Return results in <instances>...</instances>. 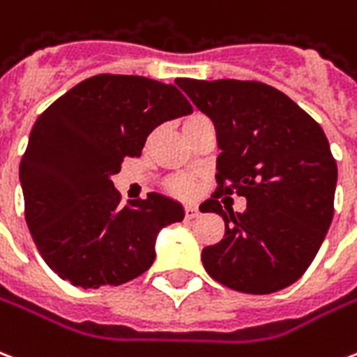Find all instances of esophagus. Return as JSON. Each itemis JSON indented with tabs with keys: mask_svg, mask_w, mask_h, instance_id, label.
<instances>
[{
	"mask_svg": "<svg viewBox=\"0 0 357 357\" xmlns=\"http://www.w3.org/2000/svg\"><path fill=\"white\" fill-rule=\"evenodd\" d=\"M198 213L200 211H198L197 206H185V217L187 219H195V217H198Z\"/></svg>",
	"mask_w": 357,
	"mask_h": 357,
	"instance_id": "1",
	"label": "esophagus"
}]
</instances>
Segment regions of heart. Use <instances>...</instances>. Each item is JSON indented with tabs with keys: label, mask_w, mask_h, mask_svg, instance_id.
I'll use <instances>...</instances> for the list:
<instances>
[{
	"label": "heart",
	"mask_w": 357,
	"mask_h": 357,
	"mask_svg": "<svg viewBox=\"0 0 357 357\" xmlns=\"http://www.w3.org/2000/svg\"><path fill=\"white\" fill-rule=\"evenodd\" d=\"M206 121H208V118H204V116H200V114H192V116L183 119L181 129H183L185 136H187L190 130H195L197 127L206 123ZM172 190L176 192V195H179V197H187V195H190V190H192V185L187 183V181H176V183L172 185Z\"/></svg>",
	"instance_id": "1"
}]
</instances>
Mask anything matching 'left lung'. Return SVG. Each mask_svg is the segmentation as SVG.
Masks as SVG:
<instances>
[{"instance_id":"8db88e82","label":"left lung","mask_w":357,"mask_h":357,"mask_svg":"<svg viewBox=\"0 0 357 357\" xmlns=\"http://www.w3.org/2000/svg\"><path fill=\"white\" fill-rule=\"evenodd\" d=\"M215 125L217 190L200 206L219 213L225 238L202 251L211 279L245 294L290 287L317 257L333 219L337 165L322 127L290 97L255 80L178 78ZM248 200L225 212L221 194Z\"/></svg>"}]
</instances>
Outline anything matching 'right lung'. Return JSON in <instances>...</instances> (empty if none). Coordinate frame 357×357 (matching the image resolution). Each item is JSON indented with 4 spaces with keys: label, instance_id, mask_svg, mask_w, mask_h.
Segmentation results:
<instances>
[{
    "label": "right lung",
    "instance_id": "add662e5",
    "mask_svg": "<svg viewBox=\"0 0 357 357\" xmlns=\"http://www.w3.org/2000/svg\"><path fill=\"white\" fill-rule=\"evenodd\" d=\"M190 112L174 84L97 75L37 118L20 162L26 222L63 281L118 287L148 271L157 234L183 221V206L159 192L119 206L112 176L142 153L155 127Z\"/></svg>",
    "mask_w": 357,
    "mask_h": 357
}]
</instances>
